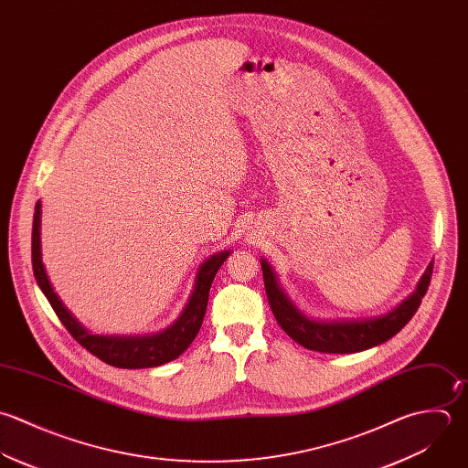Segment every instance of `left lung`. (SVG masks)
<instances>
[{"instance_id": "1", "label": "left lung", "mask_w": 468, "mask_h": 468, "mask_svg": "<svg viewBox=\"0 0 468 468\" xmlns=\"http://www.w3.org/2000/svg\"><path fill=\"white\" fill-rule=\"evenodd\" d=\"M434 261L421 276L418 289L394 311L361 321H312L298 311L278 285V280L267 261L261 260L263 282L269 305L280 326L302 346L324 354H352L372 348L396 335L416 314L429 291Z\"/></svg>"}]
</instances>
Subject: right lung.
Listing matches in <instances>:
<instances>
[{
  "instance_id": "right-lung-1",
  "label": "right lung",
  "mask_w": 468,
  "mask_h": 468,
  "mask_svg": "<svg viewBox=\"0 0 468 468\" xmlns=\"http://www.w3.org/2000/svg\"><path fill=\"white\" fill-rule=\"evenodd\" d=\"M39 214L41 205L36 203L34 210V221H32V271L34 278L47 296L50 307L63 323V326L70 332V335L87 348L92 356L98 359L118 367V368H149V367H159L163 363H168L176 357H179L188 345L197 335L208 302V291L214 282V276L218 274L219 267L230 254L229 250H223L219 254L210 256L197 271L196 285L190 294V300L181 312V315L172 323L168 328L151 334V335H96L89 334L72 315L67 311L58 296L54 294L43 263H41V249H39Z\"/></svg>"
}]
</instances>
